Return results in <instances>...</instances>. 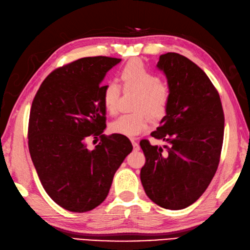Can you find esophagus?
I'll use <instances>...</instances> for the list:
<instances>
[{
  "mask_svg": "<svg viewBox=\"0 0 250 250\" xmlns=\"http://www.w3.org/2000/svg\"><path fill=\"white\" fill-rule=\"evenodd\" d=\"M131 144H133L134 150H136V151H137V150H139V149H140V147H139V144H138L137 141H136L135 139H131Z\"/></svg>",
  "mask_w": 250,
  "mask_h": 250,
  "instance_id": "1",
  "label": "esophagus"
}]
</instances>
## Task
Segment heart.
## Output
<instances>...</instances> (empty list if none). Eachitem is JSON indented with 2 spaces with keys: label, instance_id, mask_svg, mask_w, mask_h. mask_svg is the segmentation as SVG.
Returning a JSON list of instances; mask_svg holds the SVG:
<instances>
[{
  "label": "heart",
  "instance_id": "heart-1",
  "mask_svg": "<svg viewBox=\"0 0 250 250\" xmlns=\"http://www.w3.org/2000/svg\"><path fill=\"white\" fill-rule=\"evenodd\" d=\"M120 75L125 91L138 92L134 104L136 112L120 115L110 124V129L114 134L134 137L148 128L147 112L152 119L164 116L171 100V91L140 60L129 61L121 69ZM120 96L121 89L115 82H109L103 86L102 103L107 113L115 114Z\"/></svg>",
  "mask_w": 250,
  "mask_h": 250
}]
</instances>
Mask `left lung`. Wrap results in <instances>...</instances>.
Masks as SVG:
<instances>
[{
	"label": "left lung",
	"mask_w": 250,
	"mask_h": 250,
	"mask_svg": "<svg viewBox=\"0 0 250 250\" xmlns=\"http://www.w3.org/2000/svg\"><path fill=\"white\" fill-rule=\"evenodd\" d=\"M158 67L167 78L171 100L160 126L151 133L167 141L164 149L143 139L146 162L140 180L154 204L180 210L199 198L218 168L224 136V113L216 88L199 66L168 52Z\"/></svg>",
	"instance_id": "8db88e82"
}]
</instances>
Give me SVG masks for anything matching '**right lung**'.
<instances>
[{
    "mask_svg": "<svg viewBox=\"0 0 250 250\" xmlns=\"http://www.w3.org/2000/svg\"><path fill=\"white\" fill-rule=\"evenodd\" d=\"M121 62L83 58L54 69L38 89L28 124V147L51 199L72 212H87L109 194L116 169L133 146L126 136H106L101 82ZM102 143L88 150L85 141Z\"/></svg>",
    "mask_w": 250,
    "mask_h": 250,
    "instance_id": "1",
    "label": "right lung"
}]
</instances>
